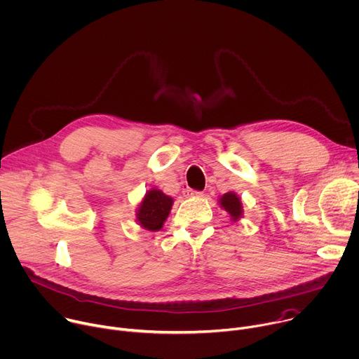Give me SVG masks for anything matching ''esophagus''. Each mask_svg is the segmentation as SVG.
Returning <instances> with one entry per match:
<instances>
[{
    "mask_svg": "<svg viewBox=\"0 0 359 359\" xmlns=\"http://www.w3.org/2000/svg\"><path fill=\"white\" fill-rule=\"evenodd\" d=\"M184 196H187V198H191V196H202V192H199V191H192V189H185L184 191Z\"/></svg>",
    "mask_w": 359,
    "mask_h": 359,
    "instance_id": "obj_1",
    "label": "esophagus"
}]
</instances>
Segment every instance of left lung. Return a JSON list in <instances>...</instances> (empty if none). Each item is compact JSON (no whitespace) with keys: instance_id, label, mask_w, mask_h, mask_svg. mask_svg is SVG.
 Wrapping results in <instances>:
<instances>
[{"instance_id":"obj_1","label":"left lung","mask_w":359,"mask_h":359,"mask_svg":"<svg viewBox=\"0 0 359 359\" xmlns=\"http://www.w3.org/2000/svg\"><path fill=\"white\" fill-rule=\"evenodd\" d=\"M219 205L222 209H225L229 215H231V221L236 222L243 217V205H242V199L241 196H238V194H235L233 191L224 194L219 198Z\"/></svg>"}]
</instances>
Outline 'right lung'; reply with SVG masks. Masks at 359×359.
<instances>
[{
	"mask_svg": "<svg viewBox=\"0 0 359 359\" xmlns=\"http://www.w3.org/2000/svg\"><path fill=\"white\" fill-rule=\"evenodd\" d=\"M174 199L165 195L161 189L151 188L138 203L135 219L138 225L150 232H157L163 228L171 212Z\"/></svg>",
	"mask_w": 359,
	"mask_h": 359,
	"instance_id": "right-lung-1",
	"label": "right lung"
}]
</instances>
